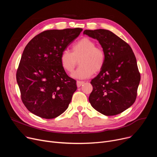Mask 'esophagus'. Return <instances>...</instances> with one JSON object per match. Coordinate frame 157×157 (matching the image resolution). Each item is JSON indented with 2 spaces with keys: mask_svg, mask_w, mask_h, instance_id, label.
Segmentation results:
<instances>
[{
  "mask_svg": "<svg viewBox=\"0 0 157 157\" xmlns=\"http://www.w3.org/2000/svg\"><path fill=\"white\" fill-rule=\"evenodd\" d=\"M85 82L84 81H77L76 82V85H77V86L78 87H80L82 85L84 84Z\"/></svg>",
  "mask_w": 157,
  "mask_h": 157,
  "instance_id": "1",
  "label": "esophagus"
}]
</instances>
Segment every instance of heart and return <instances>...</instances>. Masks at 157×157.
I'll list each match as a JSON object with an SVG mask.
<instances>
[{
    "mask_svg": "<svg viewBox=\"0 0 157 157\" xmlns=\"http://www.w3.org/2000/svg\"><path fill=\"white\" fill-rule=\"evenodd\" d=\"M79 60V67L72 74V77L77 79L88 78L94 72L101 71L105 61L104 49L96 46L94 40L85 37L78 40L71 48V52L63 50L60 61L65 71L71 73L75 69Z\"/></svg>",
    "mask_w": 157,
    "mask_h": 157,
    "instance_id": "heart-1",
    "label": "heart"
}]
</instances>
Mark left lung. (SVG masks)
Segmentation results:
<instances>
[{"instance_id": "1", "label": "left lung", "mask_w": 157, "mask_h": 157, "mask_svg": "<svg viewBox=\"0 0 157 157\" xmlns=\"http://www.w3.org/2000/svg\"><path fill=\"white\" fill-rule=\"evenodd\" d=\"M83 34L98 40L105 53L104 67L90 82L89 102L105 116L120 114L136 99L141 75L135 55L128 43L108 30H85Z\"/></svg>"}]
</instances>
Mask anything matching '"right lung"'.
Returning a JSON list of instances; mask_svg holds the SVG:
<instances>
[{
	"label": "right lung",
	"mask_w": 157,
	"mask_h": 157,
	"mask_svg": "<svg viewBox=\"0 0 157 157\" xmlns=\"http://www.w3.org/2000/svg\"><path fill=\"white\" fill-rule=\"evenodd\" d=\"M83 30H49L35 36L25 48L16 72L21 101L36 116L52 119L68 108L76 81L62 68L60 56Z\"/></svg>",
	"instance_id": "1"
}]
</instances>
